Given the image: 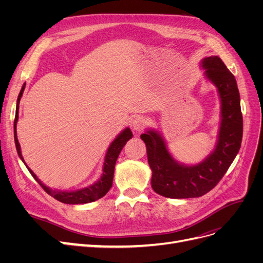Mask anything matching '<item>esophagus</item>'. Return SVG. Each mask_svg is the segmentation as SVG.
<instances>
[{
    "label": "esophagus",
    "mask_w": 263,
    "mask_h": 263,
    "mask_svg": "<svg viewBox=\"0 0 263 263\" xmlns=\"http://www.w3.org/2000/svg\"><path fill=\"white\" fill-rule=\"evenodd\" d=\"M147 124H148V123H147V119H146L145 117H142V116H136V117L134 118L132 127H133L134 130L141 132V130H144V129L146 128Z\"/></svg>",
    "instance_id": "esophagus-1"
}]
</instances>
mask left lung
<instances>
[{
    "mask_svg": "<svg viewBox=\"0 0 263 263\" xmlns=\"http://www.w3.org/2000/svg\"><path fill=\"white\" fill-rule=\"evenodd\" d=\"M205 76L217 87L221 103L218 140L213 153L195 165L178 163L166 149L161 135L155 130L141 134L153 171L151 186L170 198L200 197L217 185L241 146L242 114L240 95L234 74L217 55L203 59Z\"/></svg>",
    "mask_w": 263,
    "mask_h": 263,
    "instance_id": "obj_1",
    "label": "left lung"
}]
</instances>
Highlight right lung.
I'll use <instances>...</instances> for the list:
<instances>
[{"label":"right lung","mask_w":263,"mask_h":263,"mask_svg":"<svg viewBox=\"0 0 263 263\" xmlns=\"http://www.w3.org/2000/svg\"><path fill=\"white\" fill-rule=\"evenodd\" d=\"M24 89H25V85H23L22 90L20 92L18 99H17V105H16V114H15V119H14V140H15V146H16L17 154L20 158L23 160V162L25 163L21 153V146L17 139V134H16V123L18 119V108H20V101L23 95ZM133 137L132 130L129 128L124 129L121 134L118 135L116 139L110 144V146L107 149V153L105 156V160H104V165H103V173L99 181L94 184L81 189V190H77V191H57V190H51L48 186H46L42 181L39 180L36 174L31 171L28 166L27 169L30 172L33 178L38 182V184L41 185L47 194H49L52 196L55 200L65 203V204H85V203H91L99 200V198L104 196L109 189L112 187L113 184V177H114V169H115V163L117 158L121 154V151L123 147L126 145V142L128 141ZM26 164V163H25Z\"/></svg>","instance_id":"right-lung-1"}]
</instances>
